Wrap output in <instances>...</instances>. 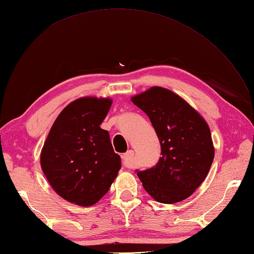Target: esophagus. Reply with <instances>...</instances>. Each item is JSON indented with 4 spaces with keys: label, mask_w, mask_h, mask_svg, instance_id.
<instances>
[{
    "label": "esophagus",
    "mask_w": 254,
    "mask_h": 254,
    "mask_svg": "<svg viewBox=\"0 0 254 254\" xmlns=\"http://www.w3.org/2000/svg\"><path fill=\"white\" fill-rule=\"evenodd\" d=\"M133 156H134V152H133V150H127V152L126 154H123V155H122L123 165L126 166V167L130 166V163H131V160H132V158H133Z\"/></svg>",
    "instance_id": "34e87169"
}]
</instances>
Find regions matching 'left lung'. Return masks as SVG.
Segmentation results:
<instances>
[{
	"label": "left lung",
	"instance_id": "8db88e82",
	"mask_svg": "<svg viewBox=\"0 0 254 254\" xmlns=\"http://www.w3.org/2000/svg\"><path fill=\"white\" fill-rule=\"evenodd\" d=\"M132 101L149 118L161 147L157 164L136 170L139 180L156 201H183L204 181L213 163L207 123L187 101L166 88L152 87Z\"/></svg>",
	"mask_w": 254,
	"mask_h": 254
}]
</instances>
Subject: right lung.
Here are the masks:
<instances>
[{"mask_svg":"<svg viewBox=\"0 0 254 254\" xmlns=\"http://www.w3.org/2000/svg\"><path fill=\"white\" fill-rule=\"evenodd\" d=\"M110 99L71 102L53 123L41 150V168L59 195L89 206L105 195L121 168L109 132L102 130Z\"/></svg>","mask_w":254,"mask_h":254,"instance_id":"1","label":"right lung"}]
</instances>
